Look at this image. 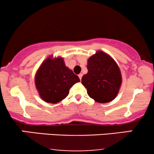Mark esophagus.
Instances as JSON below:
<instances>
[{
  "label": "esophagus",
  "instance_id": "obj_1",
  "mask_svg": "<svg viewBox=\"0 0 154 154\" xmlns=\"http://www.w3.org/2000/svg\"><path fill=\"white\" fill-rule=\"evenodd\" d=\"M78 77H79V79H82V74H79V75H78Z\"/></svg>",
  "mask_w": 154,
  "mask_h": 154
}]
</instances>
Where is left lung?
Here are the masks:
<instances>
[{
    "label": "left lung",
    "mask_w": 154,
    "mask_h": 154,
    "mask_svg": "<svg viewBox=\"0 0 154 154\" xmlns=\"http://www.w3.org/2000/svg\"><path fill=\"white\" fill-rule=\"evenodd\" d=\"M88 74L82 84L88 94L98 103H108L116 98L122 84L120 69L110 56L98 51L88 60Z\"/></svg>",
    "instance_id": "1"
}]
</instances>
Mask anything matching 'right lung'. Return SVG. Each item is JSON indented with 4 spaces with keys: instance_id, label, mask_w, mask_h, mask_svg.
Masks as SVG:
<instances>
[{
    "instance_id": "obj_1",
    "label": "right lung",
    "mask_w": 154,
    "mask_h": 154,
    "mask_svg": "<svg viewBox=\"0 0 154 154\" xmlns=\"http://www.w3.org/2000/svg\"><path fill=\"white\" fill-rule=\"evenodd\" d=\"M78 76L65 66L62 58H48L35 75L39 95L47 103H56L69 95V89L79 82Z\"/></svg>"
}]
</instances>
